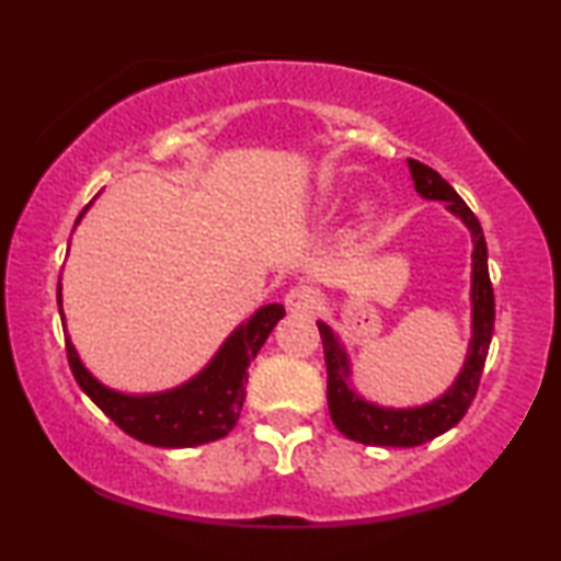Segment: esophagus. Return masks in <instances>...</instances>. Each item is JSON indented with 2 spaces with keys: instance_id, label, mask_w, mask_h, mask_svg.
I'll list each match as a JSON object with an SVG mask.
<instances>
[{
  "instance_id": "34e87169",
  "label": "esophagus",
  "mask_w": 561,
  "mask_h": 561,
  "mask_svg": "<svg viewBox=\"0 0 561 561\" xmlns=\"http://www.w3.org/2000/svg\"><path fill=\"white\" fill-rule=\"evenodd\" d=\"M319 306V290L311 286H296L286 294V309L290 313H311Z\"/></svg>"
}]
</instances>
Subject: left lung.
Masks as SVG:
<instances>
[{"label":"left lung","mask_w":561,"mask_h":561,"mask_svg":"<svg viewBox=\"0 0 561 561\" xmlns=\"http://www.w3.org/2000/svg\"><path fill=\"white\" fill-rule=\"evenodd\" d=\"M413 188L428 202H447V211L465 221L472 234V340L467 350L465 367L447 393L434 398L432 403L416 409H386V405L365 401L350 386V357L332 329L324 321H317L327 359V403L334 426L352 442L370 444V447H419L432 442L434 436L449 432L459 424L478 393L482 367L493 340L495 327V298L493 283L488 275V244L482 227L455 188L442 179L434 168L409 158Z\"/></svg>","instance_id":"left-lung-1"}]
</instances>
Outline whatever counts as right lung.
I'll use <instances>...</instances> for the list:
<instances>
[{
  "label": "right lung",
  "mask_w": 561,
  "mask_h": 561,
  "mask_svg": "<svg viewBox=\"0 0 561 561\" xmlns=\"http://www.w3.org/2000/svg\"><path fill=\"white\" fill-rule=\"evenodd\" d=\"M83 217V211H81ZM79 217V219H81ZM60 306V286H58ZM286 317L280 304H267L234 329L221 344L211 363L179 388L163 393L127 396L99 382L83 367L79 352L66 334V355L76 382L83 393L117 424L122 432L152 447H196V444L217 442L232 432L244 401L248 367L257 357L267 334ZM64 319V309H60ZM66 321V319H64ZM66 332V329H64Z\"/></svg>",
  "instance_id": "right-lung-1"
}]
</instances>
